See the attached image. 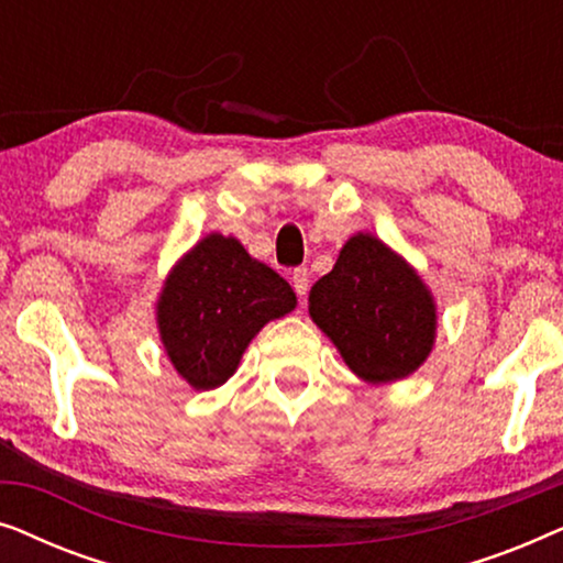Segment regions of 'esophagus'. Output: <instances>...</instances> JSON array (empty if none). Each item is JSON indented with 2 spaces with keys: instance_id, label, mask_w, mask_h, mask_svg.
<instances>
[{
  "instance_id": "esophagus-1",
  "label": "esophagus",
  "mask_w": 563,
  "mask_h": 563,
  "mask_svg": "<svg viewBox=\"0 0 563 563\" xmlns=\"http://www.w3.org/2000/svg\"><path fill=\"white\" fill-rule=\"evenodd\" d=\"M291 287H295L299 297L307 295V289H310V272H307L305 266H299L291 272Z\"/></svg>"
}]
</instances>
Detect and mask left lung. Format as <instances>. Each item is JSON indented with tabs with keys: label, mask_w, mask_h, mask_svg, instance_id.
I'll use <instances>...</instances> for the list:
<instances>
[{
	"label": "left lung",
	"mask_w": 563,
	"mask_h": 563,
	"mask_svg": "<svg viewBox=\"0 0 563 563\" xmlns=\"http://www.w3.org/2000/svg\"><path fill=\"white\" fill-rule=\"evenodd\" d=\"M310 318L366 384L418 372L435 345L438 305L418 268L372 233L351 235L310 289Z\"/></svg>",
	"instance_id": "obj_1"
}]
</instances>
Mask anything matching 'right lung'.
Wrapping results in <instances>:
<instances>
[{"mask_svg": "<svg viewBox=\"0 0 563 563\" xmlns=\"http://www.w3.org/2000/svg\"><path fill=\"white\" fill-rule=\"evenodd\" d=\"M297 307V295L233 235L210 233L166 274L156 299L161 343L191 389H214L235 374L266 322Z\"/></svg>", "mask_w": 563, "mask_h": 563, "instance_id": "obj_1", "label": "right lung"}]
</instances>
